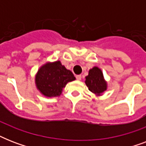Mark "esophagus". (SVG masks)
I'll list each match as a JSON object with an SVG mask.
<instances>
[{"mask_svg": "<svg viewBox=\"0 0 146 146\" xmlns=\"http://www.w3.org/2000/svg\"><path fill=\"white\" fill-rule=\"evenodd\" d=\"M76 80H81V79H82V76H81V75H77L76 76Z\"/></svg>", "mask_w": 146, "mask_h": 146, "instance_id": "1", "label": "esophagus"}]
</instances>
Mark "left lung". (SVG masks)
I'll use <instances>...</instances> for the list:
<instances>
[{
  "label": "left lung",
  "instance_id": "1",
  "mask_svg": "<svg viewBox=\"0 0 146 146\" xmlns=\"http://www.w3.org/2000/svg\"><path fill=\"white\" fill-rule=\"evenodd\" d=\"M85 83L89 91L97 96H102L108 89V83L104 80L103 73L98 66H94L89 70V75L86 76Z\"/></svg>",
  "mask_w": 146,
  "mask_h": 146
}]
</instances>
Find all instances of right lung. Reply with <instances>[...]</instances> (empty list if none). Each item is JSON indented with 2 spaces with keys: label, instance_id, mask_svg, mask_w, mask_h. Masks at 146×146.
Wrapping results in <instances>:
<instances>
[{
  "label": "right lung",
  "instance_id": "1",
  "mask_svg": "<svg viewBox=\"0 0 146 146\" xmlns=\"http://www.w3.org/2000/svg\"><path fill=\"white\" fill-rule=\"evenodd\" d=\"M75 80L73 73L62 65L60 60L43 64L35 77L38 90L44 96L49 98L60 96L66 85Z\"/></svg>",
  "mask_w": 146,
  "mask_h": 146
}]
</instances>
